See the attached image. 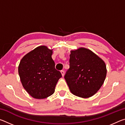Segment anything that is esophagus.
<instances>
[{
	"label": "esophagus",
	"instance_id": "esophagus-1",
	"mask_svg": "<svg viewBox=\"0 0 125 125\" xmlns=\"http://www.w3.org/2000/svg\"><path fill=\"white\" fill-rule=\"evenodd\" d=\"M61 74H62V75L63 77V76L64 75V71H61Z\"/></svg>",
	"mask_w": 125,
	"mask_h": 125
}]
</instances>
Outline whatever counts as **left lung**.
I'll return each mask as SVG.
<instances>
[{
  "mask_svg": "<svg viewBox=\"0 0 125 125\" xmlns=\"http://www.w3.org/2000/svg\"><path fill=\"white\" fill-rule=\"evenodd\" d=\"M69 66L64 78L74 95L89 98L104 82L107 73L105 63L90 50L81 47L71 51Z\"/></svg>",
  "mask_w": 125,
  "mask_h": 125,
  "instance_id": "8db88e82",
  "label": "left lung"
}]
</instances>
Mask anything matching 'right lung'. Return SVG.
Returning a JSON list of instances; mask_svg holds the SVG:
<instances>
[{
  "label": "right lung",
  "instance_id": "1",
  "mask_svg": "<svg viewBox=\"0 0 125 125\" xmlns=\"http://www.w3.org/2000/svg\"><path fill=\"white\" fill-rule=\"evenodd\" d=\"M53 50L40 46L31 51L20 61L19 74L23 87L36 99H45L53 94L60 71L55 69L52 58Z\"/></svg>",
  "mask_w": 125,
  "mask_h": 125
}]
</instances>
